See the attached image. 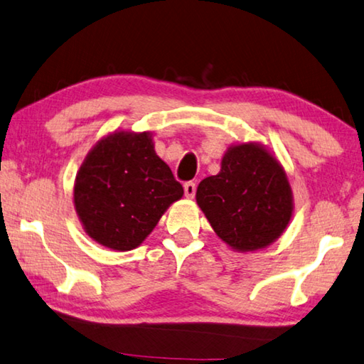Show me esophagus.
<instances>
[{"label": "esophagus", "instance_id": "esophagus-1", "mask_svg": "<svg viewBox=\"0 0 364 364\" xmlns=\"http://www.w3.org/2000/svg\"><path fill=\"white\" fill-rule=\"evenodd\" d=\"M183 190H186V196L187 198H193L195 193H196V183L195 182H186V186H183Z\"/></svg>", "mask_w": 364, "mask_h": 364}]
</instances>
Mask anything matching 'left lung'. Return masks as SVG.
I'll return each mask as SVG.
<instances>
[{
	"label": "left lung",
	"mask_w": 364,
	"mask_h": 364,
	"mask_svg": "<svg viewBox=\"0 0 364 364\" xmlns=\"http://www.w3.org/2000/svg\"><path fill=\"white\" fill-rule=\"evenodd\" d=\"M196 203L218 237L241 252L279 238L294 208L282 164L252 142L227 150L219 174L200 182Z\"/></svg>",
	"instance_id": "obj_1"
}]
</instances>
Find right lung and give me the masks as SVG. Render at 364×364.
Instances as JSON below:
<instances>
[{
    "label": "right lung",
    "instance_id": "add662e5",
    "mask_svg": "<svg viewBox=\"0 0 364 364\" xmlns=\"http://www.w3.org/2000/svg\"><path fill=\"white\" fill-rule=\"evenodd\" d=\"M183 188L159 158L149 132H113L87 153L73 200L86 233L114 251H131L149 237Z\"/></svg>",
    "mask_w": 364,
    "mask_h": 364
}]
</instances>
